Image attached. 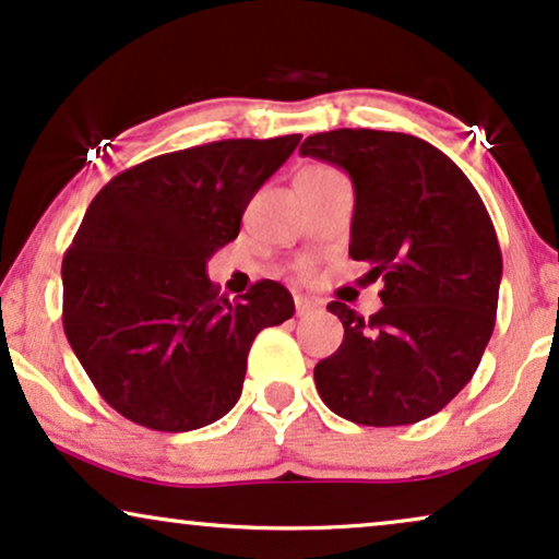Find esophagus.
Returning a JSON list of instances; mask_svg holds the SVG:
<instances>
[{"label": "esophagus", "instance_id": "obj_1", "mask_svg": "<svg viewBox=\"0 0 559 559\" xmlns=\"http://www.w3.org/2000/svg\"><path fill=\"white\" fill-rule=\"evenodd\" d=\"M294 304H296V314L299 317H309V314L320 312V301L309 299V296H296Z\"/></svg>", "mask_w": 559, "mask_h": 559}]
</instances>
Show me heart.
Here are the masks:
<instances>
[{"label":"heart","instance_id":"b5f03b06","mask_svg":"<svg viewBox=\"0 0 559 559\" xmlns=\"http://www.w3.org/2000/svg\"><path fill=\"white\" fill-rule=\"evenodd\" d=\"M309 169H328V167H309Z\"/></svg>","mask_w":559,"mask_h":559}]
</instances>
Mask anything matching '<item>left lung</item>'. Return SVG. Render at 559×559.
<instances>
[{"label": "left lung", "mask_w": 559, "mask_h": 559, "mask_svg": "<svg viewBox=\"0 0 559 559\" xmlns=\"http://www.w3.org/2000/svg\"><path fill=\"white\" fill-rule=\"evenodd\" d=\"M356 190L350 258L381 278L384 307L343 301V343L314 366L324 405L358 426H409L467 386L498 314L503 255L483 198L447 154L409 133L337 129L301 144Z\"/></svg>", "instance_id": "1"}]
</instances>
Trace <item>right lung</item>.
I'll use <instances>...</instances> for the list:
<instances>
[{
  "mask_svg": "<svg viewBox=\"0 0 559 559\" xmlns=\"http://www.w3.org/2000/svg\"><path fill=\"white\" fill-rule=\"evenodd\" d=\"M299 141L224 139L159 154L92 198L61 263L63 332L123 418L182 433L237 405L252 341L286 322L294 299L275 281L224 299L206 263Z\"/></svg>",
  "mask_w": 559,
  "mask_h": 559,
  "instance_id": "1",
  "label": "right lung"
}]
</instances>
